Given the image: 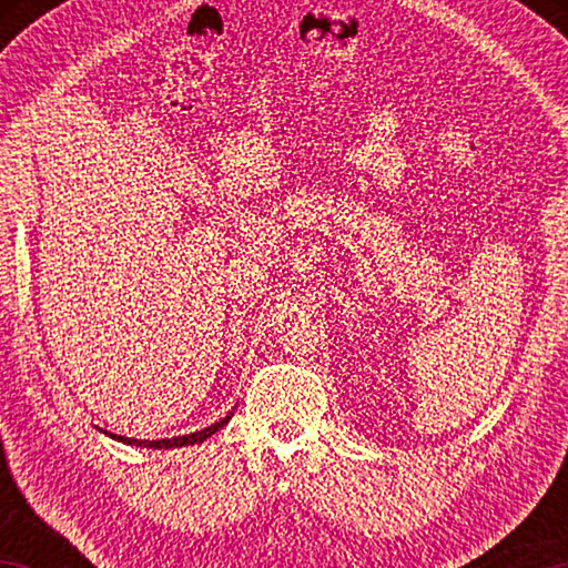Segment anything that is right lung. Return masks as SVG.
I'll use <instances>...</instances> for the list:
<instances>
[{
	"instance_id": "obj_1",
	"label": "right lung",
	"mask_w": 568,
	"mask_h": 568,
	"mask_svg": "<svg viewBox=\"0 0 568 568\" xmlns=\"http://www.w3.org/2000/svg\"><path fill=\"white\" fill-rule=\"evenodd\" d=\"M230 420V416H225L223 420L213 423V426H207L203 430H195V434H187V436H175V438H160V440H140V438H124V436H114V434H108L110 438L114 440H122V444H130V446H142V448H182V446H195V444H203V440H207L210 436L215 434V430H220L225 426V423Z\"/></svg>"
}]
</instances>
